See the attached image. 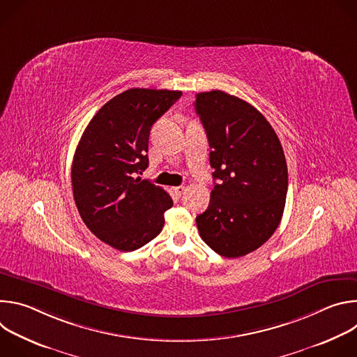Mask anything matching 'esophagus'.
<instances>
[{
	"label": "esophagus",
	"mask_w": 357,
	"mask_h": 357,
	"mask_svg": "<svg viewBox=\"0 0 357 357\" xmlns=\"http://www.w3.org/2000/svg\"><path fill=\"white\" fill-rule=\"evenodd\" d=\"M183 190H185V186H175V188H172V192H174L176 196H181V195L183 193Z\"/></svg>",
	"instance_id": "obj_1"
}]
</instances>
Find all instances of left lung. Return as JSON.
<instances>
[{
  "mask_svg": "<svg viewBox=\"0 0 357 357\" xmlns=\"http://www.w3.org/2000/svg\"><path fill=\"white\" fill-rule=\"evenodd\" d=\"M195 110L218 181L209 208L196 216L197 230L220 256L237 259L263 245L281 222L288 189L284 151L266 117L236 96L197 93Z\"/></svg>",
  "mask_w": 357,
  "mask_h": 357,
  "instance_id": "1",
  "label": "left lung"
}]
</instances>
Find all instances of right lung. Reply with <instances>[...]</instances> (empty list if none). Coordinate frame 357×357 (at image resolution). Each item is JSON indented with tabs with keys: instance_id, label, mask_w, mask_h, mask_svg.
<instances>
[{
	"instance_id": "1",
	"label": "right lung",
	"mask_w": 357,
	"mask_h": 357,
	"mask_svg": "<svg viewBox=\"0 0 357 357\" xmlns=\"http://www.w3.org/2000/svg\"><path fill=\"white\" fill-rule=\"evenodd\" d=\"M182 96L178 90L128 89L101 107L86 127L72 164L73 197L82 220L101 241L134 251L155 238L171 196L141 179L154 124Z\"/></svg>"
}]
</instances>
